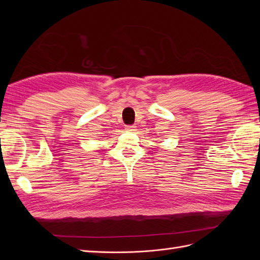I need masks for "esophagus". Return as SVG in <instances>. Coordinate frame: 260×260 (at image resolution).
I'll return each instance as SVG.
<instances>
[{"label":"esophagus","instance_id":"obj_1","mask_svg":"<svg viewBox=\"0 0 260 260\" xmlns=\"http://www.w3.org/2000/svg\"><path fill=\"white\" fill-rule=\"evenodd\" d=\"M125 130H127V131H135L136 130V125H133V124L127 125V127H125Z\"/></svg>","mask_w":260,"mask_h":260}]
</instances>
